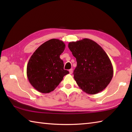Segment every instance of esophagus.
Returning a JSON list of instances; mask_svg holds the SVG:
<instances>
[{"label":"esophagus","mask_w":132,"mask_h":132,"mask_svg":"<svg viewBox=\"0 0 132 132\" xmlns=\"http://www.w3.org/2000/svg\"><path fill=\"white\" fill-rule=\"evenodd\" d=\"M69 72H70V74H71L72 73V69L69 70Z\"/></svg>","instance_id":"34e87169"}]
</instances>
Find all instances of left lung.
Masks as SVG:
<instances>
[{
    "instance_id": "8db88e82",
    "label": "left lung",
    "mask_w": 132,
    "mask_h": 132,
    "mask_svg": "<svg viewBox=\"0 0 132 132\" xmlns=\"http://www.w3.org/2000/svg\"><path fill=\"white\" fill-rule=\"evenodd\" d=\"M68 47L76 58L77 65L73 74L78 86L90 95L105 89L112 78L113 70L102 47L88 38L70 42Z\"/></svg>"
}]
</instances>
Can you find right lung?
Masks as SVG:
<instances>
[{
    "label": "right lung",
    "instance_id": "obj_1",
    "mask_svg": "<svg viewBox=\"0 0 132 132\" xmlns=\"http://www.w3.org/2000/svg\"><path fill=\"white\" fill-rule=\"evenodd\" d=\"M65 44L58 39H51L39 46L30 57L27 74L30 83L41 93L53 91L69 72L64 70L60 55Z\"/></svg>",
    "mask_w": 132,
    "mask_h": 132
}]
</instances>
